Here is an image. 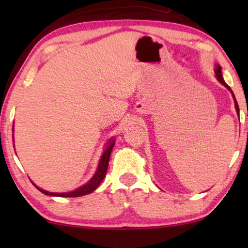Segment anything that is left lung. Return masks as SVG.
<instances>
[{"label": "left lung", "mask_w": 248, "mask_h": 248, "mask_svg": "<svg viewBox=\"0 0 248 248\" xmlns=\"http://www.w3.org/2000/svg\"><path fill=\"white\" fill-rule=\"evenodd\" d=\"M216 76H217V79H218L220 82H221L223 86H225L227 89L228 90H230V88H229V86L228 84H227L226 82H225V80H223V78H222V74H221V67H220L219 65H217V67H216ZM230 93H232V91L230 90ZM232 97H233V99H235V96H233V93H232ZM235 107H236V110H237V113H238V115H239V107H238V104H237V101H236V99H235Z\"/></svg>", "instance_id": "left-lung-1"}]
</instances>
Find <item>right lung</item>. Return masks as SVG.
Segmentation results:
<instances>
[{
	"mask_svg": "<svg viewBox=\"0 0 248 248\" xmlns=\"http://www.w3.org/2000/svg\"><path fill=\"white\" fill-rule=\"evenodd\" d=\"M114 144H115L114 140H110L109 143H108V145H107L106 150L104 151L103 155H101V159L99 161V166H98L96 174L93 175V177L91 178L86 185H83V186H81V187L77 188L76 191L69 192V193H50V192L44 191V189L39 188L38 186H36L35 184H33V185H35L40 192L44 193V194L52 195V196H61V198H78V196H82V195L89 194V193L93 192L94 189H96L98 186L100 185V183L103 182L105 176H106V172H107V169H108V161H109V157H110L111 150H113Z\"/></svg>",
	"mask_w": 248,
	"mask_h": 248,
	"instance_id": "1",
	"label": "right lung"
}]
</instances>
